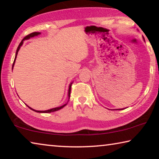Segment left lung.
<instances>
[{
  "instance_id": "obj_1",
  "label": "left lung",
  "mask_w": 159,
  "mask_h": 159,
  "mask_svg": "<svg viewBox=\"0 0 159 159\" xmlns=\"http://www.w3.org/2000/svg\"><path fill=\"white\" fill-rule=\"evenodd\" d=\"M122 109H118V110H122Z\"/></svg>"
}]
</instances>
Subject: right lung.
<instances>
[{
    "label": "right lung",
    "instance_id": "right-lung-1",
    "mask_svg": "<svg viewBox=\"0 0 159 159\" xmlns=\"http://www.w3.org/2000/svg\"><path fill=\"white\" fill-rule=\"evenodd\" d=\"M41 34V33L40 32H33V33H31L30 34L27 35V36H26L24 39H22V41H21V43H20V45H19V46L17 48V51H16V54H15V60H14V62H13V64H12V69H13V66H14V64H15V60H16V58H17V53H18V51L20 50V48L21 45H22L23 43H24V41L25 40H28L30 39V38H32V37H34V36H38V35ZM71 84L72 83H71V84L69 85V90H68V97H69V99L70 98V93H71ZM67 104V103H66ZM66 104H63L62 106L61 107H55V108H53V109H48V110H46V111H37V110H35V109H33L32 108H31V107H29L28 105L27 106L29 109H31V110H33V111H36V112H38V113H51V112H54V111H58V110H60L61 109H62L64 107H65L66 105Z\"/></svg>",
    "mask_w": 159,
    "mask_h": 159
}]
</instances>
